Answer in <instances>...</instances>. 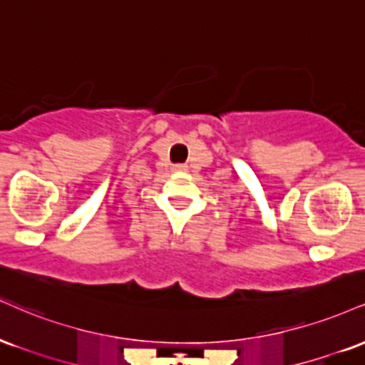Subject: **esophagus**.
<instances>
[{"mask_svg": "<svg viewBox=\"0 0 365 365\" xmlns=\"http://www.w3.org/2000/svg\"><path fill=\"white\" fill-rule=\"evenodd\" d=\"M173 170L175 171H182V170H185V166H183V165H175Z\"/></svg>", "mask_w": 365, "mask_h": 365, "instance_id": "obj_1", "label": "esophagus"}]
</instances>
